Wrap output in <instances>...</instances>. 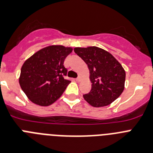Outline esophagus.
Instances as JSON below:
<instances>
[{
    "instance_id": "1",
    "label": "esophagus",
    "mask_w": 153,
    "mask_h": 153,
    "mask_svg": "<svg viewBox=\"0 0 153 153\" xmlns=\"http://www.w3.org/2000/svg\"><path fill=\"white\" fill-rule=\"evenodd\" d=\"M75 80H76V82H80L81 81V77H78Z\"/></svg>"
}]
</instances>
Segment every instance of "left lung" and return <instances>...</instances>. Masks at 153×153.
I'll return each instance as SVG.
<instances>
[{"instance_id":"obj_1","label":"left lung","mask_w":153,"mask_h":153,"mask_svg":"<svg viewBox=\"0 0 153 153\" xmlns=\"http://www.w3.org/2000/svg\"><path fill=\"white\" fill-rule=\"evenodd\" d=\"M74 51L90 71L91 89L83 95L85 100L95 107L111 104L124 89L126 73L122 65L111 53L96 46L77 47Z\"/></svg>"}]
</instances>
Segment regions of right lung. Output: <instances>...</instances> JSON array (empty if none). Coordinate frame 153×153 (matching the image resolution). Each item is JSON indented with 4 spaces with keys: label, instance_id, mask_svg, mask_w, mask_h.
<instances>
[{
    "label": "right lung",
    "instance_id": "add662e5",
    "mask_svg": "<svg viewBox=\"0 0 153 153\" xmlns=\"http://www.w3.org/2000/svg\"><path fill=\"white\" fill-rule=\"evenodd\" d=\"M72 49L50 46L36 52L23 63L19 79L22 90L33 103L49 106L61 97L71 82L64 78L65 59Z\"/></svg>",
    "mask_w": 153,
    "mask_h": 153
}]
</instances>
